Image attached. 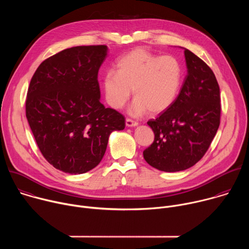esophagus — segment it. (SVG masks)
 I'll return each instance as SVG.
<instances>
[{
  "instance_id": "esophagus-1",
  "label": "esophagus",
  "mask_w": 249,
  "mask_h": 249,
  "mask_svg": "<svg viewBox=\"0 0 249 249\" xmlns=\"http://www.w3.org/2000/svg\"><path fill=\"white\" fill-rule=\"evenodd\" d=\"M139 123L137 122V121H135V120H133V119H131V118H127L126 119V126H128V127H135V126H137Z\"/></svg>"
}]
</instances>
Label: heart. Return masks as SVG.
<instances>
[{
    "label": "heart",
    "instance_id": "obj_1",
    "mask_svg": "<svg viewBox=\"0 0 249 249\" xmlns=\"http://www.w3.org/2000/svg\"><path fill=\"white\" fill-rule=\"evenodd\" d=\"M183 69L171 55L160 56L144 48H136L122 56L114 71L103 76L105 99L114 109H120L133 95L130 107L134 115L158 114L173 104L179 94Z\"/></svg>",
    "mask_w": 249,
    "mask_h": 249
}]
</instances>
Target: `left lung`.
<instances>
[{
    "label": "left lung",
    "instance_id": "obj_1",
    "mask_svg": "<svg viewBox=\"0 0 249 249\" xmlns=\"http://www.w3.org/2000/svg\"><path fill=\"white\" fill-rule=\"evenodd\" d=\"M188 74L173 104L148 121L155 133L145 160L166 172L187 169L208 151L221 122V93L212 69L184 50Z\"/></svg>",
    "mask_w": 249,
    "mask_h": 249
}]
</instances>
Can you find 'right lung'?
<instances>
[{"instance_id": "1", "label": "right lung", "mask_w": 249, "mask_h": 249, "mask_svg": "<svg viewBox=\"0 0 249 249\" xmlns=\"http://www.w3.org/2000/svg\"><path fill=\"white\" fill-rule=\"evenodd\" d=\"M106 45L71 47L47 58L31 78L25 114L44 159L67 173H85L102 160L125 117L99 101L98 70Z\"/></svg>"}]
</instances>
